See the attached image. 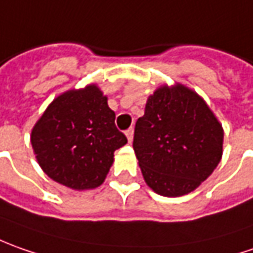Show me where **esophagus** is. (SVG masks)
<instances>
[{
    "label": "esophagus",
    "instance_id": "esophagus-1",
    "mask_svg": "<svg viewBox=\"0 0 253 253\" xmlns=\"http://www.w3.org/2000/svg\"><path fill=\"white\" fill-rule=\"evenodd\" d=\"M133 127H130L128 130H126V137H127V140H128V143H131L133 141Z\"/></svg>",
    "mask_w": 253,
    "mask_h": 253
}]
</instances>
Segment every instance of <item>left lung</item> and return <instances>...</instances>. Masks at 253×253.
<instances>
[{
	"label": "left lung",
	"mask_w": 253,
	"mask_h": 253,
	"mask_svg": "<svg viewBox=\"0 0 253 253\" xmlns=\"http://www.w3.org/2000/svg\"><path fill=\"white\" fill-rule=\"evenodd\" d=\"M222 127L196 92L178 84L151 95L135 122L133 148L144 180L155 193L193 192L222 155Z\"/></svg>",
	"instance_id": "left-lung-1"
}]
</instances>
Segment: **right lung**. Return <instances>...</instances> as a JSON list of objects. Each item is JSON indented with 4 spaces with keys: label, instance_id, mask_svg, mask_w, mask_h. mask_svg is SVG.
<instances>
[{
    "label": "right lung",
    "instance_id": "right-lung-1",
    "mask_svg": "<svg viewBox=\"0 0 253 253\" xmlns=\"http://www.w3.org/2000/svg\"><path fill=\"white\" fill-rule=\"evenodd\" d=\"M115 118L96 85L60 95L32 130L31 143L42 169L75 190L102 185L113 153L127 143Z\"/></svg>",
    "mask_w": 253,
    "mask_h": 253
}]
</instances>
